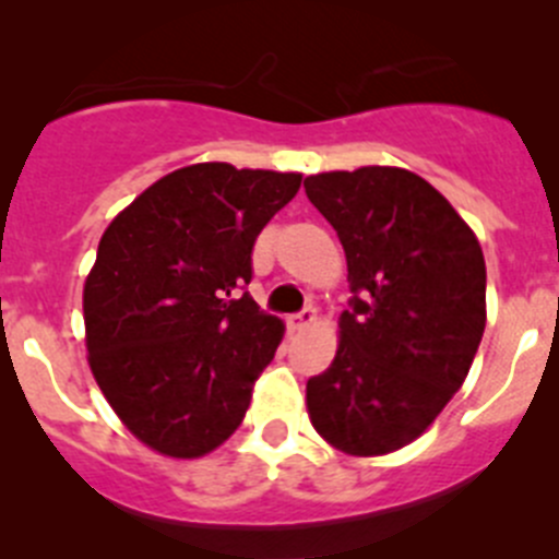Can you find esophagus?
Instances as JSON below:
<instances>
[{
    "label": "esophagus",
    "mask_w": 559,
    "mask_h": 559,
    "mask_svg": "<svg viewBox=\"0 0 559 559\" xmlns=\"http://www.w3.org/2000/svg\"><path fill=\"white\" fill-rule=\"evenodd\" d=\"M314 322H317V311L311 309V306H309V309L300 311V314H292L289 317V328H292V331H309V328L314 325Z\"/></svg>",
    "instance_id": "obj_1"
}]
</instances>
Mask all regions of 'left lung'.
I'll return each mask as SVG.
<instances>
[{
    "label": "left lung",
    "instance_id": "1",
    "mask_svg": "<svg viewBox=\"0 0 559 559\" xmlns=\"http://www.w3.org/2000/svg\"><path fill=\"white\" fill-rule=\"evenodd\" d=\"M304 187L336 228L356 292L331 367L306 383L309 419L344 455H389L436 421L472 369L485 331L483 248L405 168L328 170Z\"/></svg>",
    "mask_w": 559,
    "mask_h": 559
}]
</instances>
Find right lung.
<instances>
[{
    "mask_svg": "<svg viewBox=\"0 0 559 559\" xmlns=\"http://www.w3.org/2000/svg\"><path fill=\"white\" fill-rule=\"evenodd\" d=\"M300 174L198 162L115 215L82 289L87 364L115 416L165 457L192 461L245 419L284 322L250 295V250Z\"/></svg>",
    "mask_w": 559,
    "mask_h": 559,
    "instance_id": "right-lung-1",
    "label": "right lung"
}]
</instances>
